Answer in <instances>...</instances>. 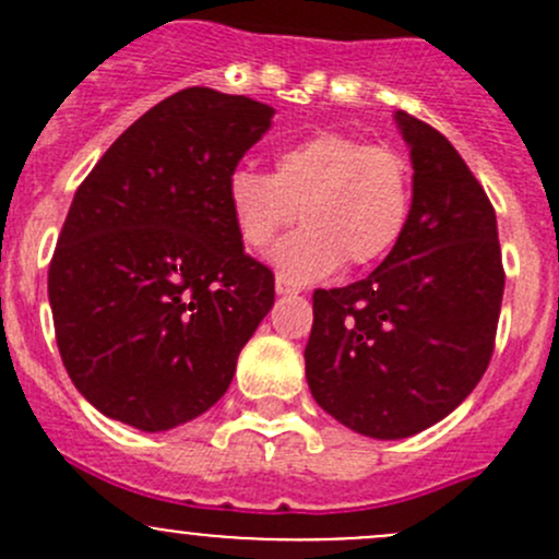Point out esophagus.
I'll list each match as a JSON object with an SVG mask.
<instances>
[{
  "instance_id": "esophagus-1",
  "label": "esophagus",
  "mask_w": 559,
  "mask_h": 559,
  "mask_svg": "<svg viewBox=\"0 0 559 559\" xmlns=\"http://www.w3.org/2000/svg\"><path fill=\"white\" fill-rule=\"evenodd\" d=\"M275 292H278V295H297L300 289H297L295 284H289L284 275H278V278H275Z\"/></svg>"
}]
</instances>
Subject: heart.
<instances>
[{
  "label": "heart",
  "mask_w": 559,
  "mask_h": 559,
  "mask_svg": "<svg viewBox=\"0 0 559 559\" xmlns=\"http://www.w3.org/2000/svg\"><path fill=\"white\" fill-rule=\"evenodd\" d=\"M227 202L240 240L264 248L300 211V227L270 262L292 284H311L343 262L365 267L397 243L411 213V165L392 145L316 132L275 154L273 175L238 167Z\"/></svg>",
  "instance_id": "obj_1"
}]
</instances>
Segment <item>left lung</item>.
I'll list each match as a JSON object with an SVG mask.
<instances>
[{
	"instance_id": "obj_1",
	"label": "left lung",
	"mask_w": 559,
	"mask_h": 559,
	"mask_svg": "<svg viewBox=\"0 0 559 559\" xmlns=\"http://www.w3.org/2000/svg\"><path fill=\"white\" fill-rule=\"evenodd\" d=\"M414 191L403 235L368 278L313 292L306 379L359 436L397 441L449 416L492 359L503 302L498 218L438 129L394 112Z\"/></svg>"
}]
</instances>
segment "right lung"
I'll return each instance as SVG.
<instances>
[{
  "mask_svg": "<svg viewBox=\"0 0 559 559\" xmlns=\"http://www.w3.org/2000/svg\"><path fill=\"white\" fill-rule=\"evenodd\" d=\"M273 112L183 88L140 116L78 186L48 300L72 384L110 419L165 432L233 384L275 281L243 251L227 180Z\"/></svg>",
  "mask_w": 559,
  "mask_h": 559,
  "instance_id": "right-lung-1",
  "label": "right lung"
}]
</instances>
